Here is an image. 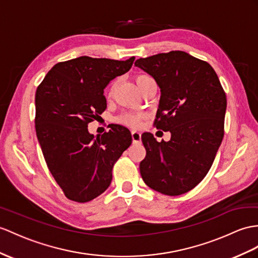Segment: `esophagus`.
Here are the masks:
<instances>
[{"mask_svg":"<svg viewBox=\"0 0 258 258\" xmlns=\"http://www.w3.org/2000/svg\"><path fill=\"white\" fill-rule=\"evenodd\" d=\"M131 136H133V141L134 143H140L141 142V134L139 133V131H133L131 133Z\"/></svg>","mask_w":258,"mask_h":258,"instance_id":"1","label":"esophagus"}]
</instances>
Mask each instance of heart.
Masks as SVG:
<instances>
[{"mask_svg": "<svg viewBox=\"0 0 258 258\" xmlns=\"http://www.w3.org/2000/svg\"><path fill=\"white\" fill-rule=\"evenodd\" d=\"M150 81H152V80H151V78H149L148 75L140 74L136 77V83H137L138 87L140 89V91L142 87ZM143 118H144L143 114H137V112H124V114H122L120 117L118 118V121L122 124L128 125V127L138 128L141 125Z\"/></svg>", "mask_w": 258, "mask_h": 258, "instance_id": "heart-1", "label": "heart"}]
</instances>
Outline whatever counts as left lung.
<instances>
[{
	"mask_svg": "<svg viewBox=\"0 0 258 258\" xmlns=\"http://www.w3.org/2000/svg\"><path fill=\"white\" fill-rule=\"evenodd\" d=\"M161 90L154 125L171 133L156 141L144 133L147 155L140 173L150 188L178 196L196 187L209 172L224 135L227 96L208 62L184 51L140 58L135 62Z\"/></svg>",
	"mask_w": 258,
	"mask_h": 258,
	"instance_id": "obj_1",
	"label": "left lung"
}]
</instances>
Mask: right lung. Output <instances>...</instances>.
<instances>
[{"mask_svg":"<svg viewBox=\"0 0 258 258\" xmlns=\"http://www.w3.org/2000/svg\"><path fill=\"white\" fill-rule=\"evenodd\" d=\"M134 61L79 56L53 66L37 87L36 135L50 173L73 202H91L107 189L114 164L133 142L123 125L95 137L87 124L107 107L105 87Z\"/></svg>","mask_w":258,"mask_h":258,"instance_id":"1","label":"right lung"}]
</instances>
